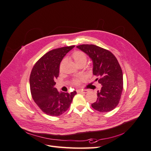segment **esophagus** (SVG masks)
I'll return each instance as SVG.
<instances>
[{
  "label": "esophagus",
  "mask_w": 151,
  "mask_h": 151,
  "mask_svg": "<svg viewBox=\"0 0 151 151\" xmlns=\"http://www.w3.org/2000/svg\"><path fill=\"white\" fill-rule=\"evenodd\" d=\"M77 93H87L88 92V90H77Z\"/></svg>",
  "instance_id": "obj_1"
}]
</instances>
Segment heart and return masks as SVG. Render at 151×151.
Returning a JSON list of instances; mask_svg holds the SVG:
<instances>
[{
  "mask_svg": "<svg viewBox=\"0 0 151 151\" xmlns=\"http://www.w3.org/2000/svg\"><path fill=\"white\" fill-rule=\"evenodd\" d=\"M72 58L74 59L76 65L80 64V63H86L87 61V57L86 55V54L84 52H81V51L75 52L72 55ZM81 81H82L81 79H76L73 81V83H74L75 85L78 86L81 84Z\"/></svg>",
  "mask_w": 151,
  "mask_h": 151,
  "instance_id": "1",
  "label": "heart"
}]
</instances>
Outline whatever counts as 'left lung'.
<instances>
[{
	"mask_svg": "<svg viewBox=\"0 0 151 151\" xmlns=\"http://www.w3.org/2000/svg\"><path fill=\"white\" fill-rule=\"evenodd\" d=\"M93 61V74L101 84L98 91L96 101L91 104L99 112H108L119 103L123 91V73L116 58L107 50L94 45H81L77 47Z\"/></svg>",
	"mask_w": 151,
	"mask_h": 151,
	"instance_id": "8db88e82",
	"label": "left lung"
}]
</instances>
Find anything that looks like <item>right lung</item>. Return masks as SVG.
Listing matches in <instances>:
<instances>
[{"label": "right lung", "instance_id": "obj_1", "mask_svg": "<svg viewBox=\"0 0 151 151\" xmlns=\"http://www.w3.org/2000/svg\"><path fill=\"white\" fill-rule=\"evenodd\" d=\"M75 46L51 50L35 63L29 77L32 98L43 112L53 116L61 115L70 106L76 91L58 92L55 81L59 75V67L63 58Z\"/></svg>", "mask_w": 151, "mask_h": 151}]
</instances>
